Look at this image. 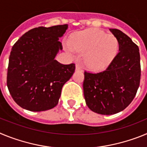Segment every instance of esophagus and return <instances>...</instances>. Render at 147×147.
<instances>
[{"label": "esophagus", "mask_w": 147, "mask_h": 147, "mask_svg": "<svg viewBox=\"0 0 147 147\" xmlns=\"http://www.w3.org/2000/svg\"><path fill=\"white\" fill-rule=\"evenodd\" d=\"M76 71H82V67L80 64H76Z\"/></svg>", "instance_id": "34e87169"}]
</instances>
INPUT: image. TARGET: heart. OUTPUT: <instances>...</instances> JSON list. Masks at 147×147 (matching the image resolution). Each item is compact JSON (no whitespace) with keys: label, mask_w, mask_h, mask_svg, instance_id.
<instances>
[{"label":"heart","mask_w":147,"mask_h":147,"mask_svg":"<svg viewBox=\"0 0 147 147\" xmlns=\"http://www.w3.org/2000/svg\"><path fill=\"white\" fill-rule=\"evenodd\" d=\"M74 45L76 50L85 53L87 65L98 71L105 68L113 59L117 54L119 42L113 35L107 34L98 28H91L79 34ZM65 48L69 52H74L70 43L66 44Z\"/></svg>","instance_id":"1"}]
</instances>
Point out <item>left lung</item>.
I'll return each mask as SVG.
<instances>
[{
	"label": "left lung",
	"mask_w": 147,
	"mask_h": 147,
	"mask_svg": "<svg viewBox=\"0 0 147 147\" xmlns=\"http://www.w3.org/2000/svg\"><path fill=\"white\" fill-rule=\"evenodd\" d=\"M119 42V53L106 70L85 71L84 96L88 107L102 115L124 110L136 96L141 80L139 49L127 34L110 28Z\"/></svg>",
	"instance_id": "1"
}]
</instances>
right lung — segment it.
Segmentation results:
<instances>
[{"instance_id":"1","label":"right lung","mask_w":147,"mask_h":147,"mask_svg":"<svg viewBox=\"0 0 147 147\" xmlns=\"http://www.w3.org/2000/svg\"><path fill=\"white\" fill-rule=\"evenodd\" d=\"M67 24L29 30L14 44L7 71L8 89L22 108L40 112L58 104L62 86L75 71V64L56 60L62 45L59 37Z\"/></svg>"}]
</instances>
